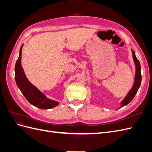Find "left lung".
I'll return each mask as SVG.
<instances>
[{
	"label": "left lung",
	"mask_w": 152,
	"mask_h": 152,
	"mask_svg": "<svg viewBox=\"0 0 152 152\" xmlns=\"http://www.w3.org/2000/svg\"><path fill=\"white\" fill-rule=\"evenodd\" d=\"M132 59L134 61L135 67H136V72H135V77L134 80V84L132 87L131 90L129 91L128 94L126 95V96L124 99L121 102V108L124 107V106L127 105V104L129 103L132 99L134 98L135 95L136 94L137 91H138L141 82V65L138 59H137L134 50L132 49Z\"/></svg>",
	"instance_id": "8db88e82"
}]
</instances>
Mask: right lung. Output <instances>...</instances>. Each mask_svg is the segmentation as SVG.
Wrapping results in <instances>:
<instances>
[{"mask_svg": "<svg viewBox=\"0 0 152 152\" xmlns=\"http://www.w3.org/2000/svg\"><path fill=\"white\" fill-rule=\"evenodd\" d=\"M23 44L20 50V55L15 65V80L18 88L25 98L32 105L40 109H50L56 107L59 103L46 97L44 93L32 84L27 79L21 66V51Z\"/></svg>", "mask_w": 152, "mask_h": 152, "instance_id": "right-lung-1", "label": "right lung"}]
</instances>
